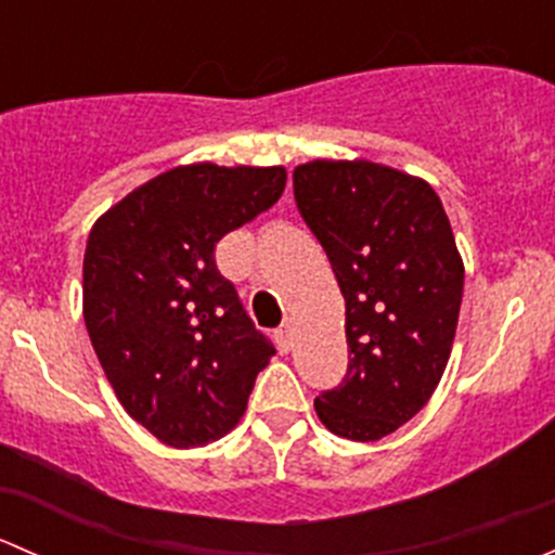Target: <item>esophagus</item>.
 I'll return each instance as SVG.
<instances>
[{
	"instance_id": "obj_1",
	"label": "esophagus",
	"mask_w": 555,
	"mask_h": 555,
	"mask_svg": "<svg viewBox=\"0 0 555 555\" xmlns=\"http://www.w3.org/2000/svg\"><path fill=\"white\" fill-rule=\"evenodd\" d=\"M276 344L282 351H289V346H293V327H289V322H284L282 327L276 330Z\"/></svg>"
}]
</instances>
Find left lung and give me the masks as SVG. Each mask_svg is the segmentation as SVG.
Wrapping results in <instances>:
<instances>
[{
  "mask_svg": "<svg viewBox=\"0 0 555 555\" xmlns=\"http://www.w3.org/2000/svg\"><path fill=\"white\" fill-rule=\"evenodd\" d=\"M293 188L346 300L349 367L313 408L338 438L382 440L449 365L464 289L451 222L424 179L371 160H311Z\"/></svg>",
  "mask_w": 555,
  "mask_h": 555,
  "instance_id": "8db88e82",
  "label": "left lung"
}]
</instances>
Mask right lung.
<instances>
[{"mask_svg":"<svg viewBox=\"0 0 555 555\" xmlns=\"http://www.w3.org/2000/svg\"><path fill=\"white\" fill-rule=\"evenodd\" d=\"M282 166L193 164L158 173L91 228L82 317L133 422L173 449L231 433L276 349L215 262L225 233L271 209Z\"/></svg>","mask_w":555,"mask_h":555,"instance_id":"obj_1","label":"right lung"}]
</instances>
